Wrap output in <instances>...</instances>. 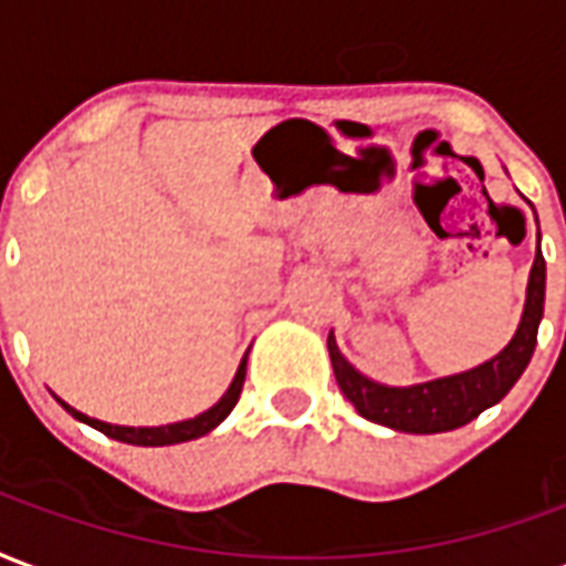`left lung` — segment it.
<instances>
[{"mask_svg":"<svg viewBox=\"0 0 566 566\" xmlns=\"http://www.w3.org/2000/svg\"><path fill=\"white\" fill-rule=\"evenodd\" d=\"M543 300H546V261L537 249L528 279V300H525L522 324H518L513 342L495 359H489L471 371L405 389L384 387V384H375L366 375H359L357 368L342 357L336 338L329 333L326 347H329L338 387L345 392V399L357 408L359 417L380 422V426L396 429V432L434 434L459 429L464 422L480 417L485 408H492L504 399L513 384L522 378V371L528 368L531 357H534V345H537Z\"/></svg>","mask_w":566,"mask_h":566,"instance_id":"8db88e82","label":"left lung"}]
</instances>
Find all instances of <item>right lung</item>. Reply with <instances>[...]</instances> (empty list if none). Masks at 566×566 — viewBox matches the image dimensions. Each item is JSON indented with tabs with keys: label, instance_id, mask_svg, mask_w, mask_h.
<instances>
[{
	"label": "right lung",
	"instance_id": "obj_1",
	"mask_svg": "<svg viewBox=\"0 0 566 566\" xmlns=\"http://www.w3.org/2000/svg\"><path fill=\"white\" fill-rule=\"evenodd\" d=\"M242 384H245V359L240 363V371H237V378L230 384V389L221 396L219 405H212L207 413H200L195 420H186V422H174V426H158V429H132V426H111V422H102V420H92L86 413L74 411L71 405L62 401V408L71 413V417H77L81 422L92 426V429H98L104 432L107 438L113 441H123V443H137V447H167V443H182V441H195L200 434L212 432L216 426H219L230 411H233V405L240 401V392H242Z\"/></svg>",
	"mask_w": 566,
	"mask_h": 566
}]
</instances>
